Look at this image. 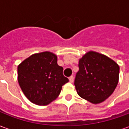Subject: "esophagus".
<instances>
[{"label": "esophagus", "mask_w": 129, "mask_h": 129, "mask_svg": "<svg viewBox=\"0 0 129 129\" xmlns=\"http://www.w3.org/2000/svg\"><path fill=\"white\" fill-rule=\"evenodd\" d=\"M69 81H70V83H73V81H74V77H73V76H70V77H69Z\"/></svg>", "instance_id": "1"}]
</instances>
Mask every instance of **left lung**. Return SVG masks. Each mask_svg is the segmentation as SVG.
Returning <instances> with one entry per match:
<instances>
[{
	"label": "left lung",
	"instance_id": "left-lung-1",
	"mask_svg": "<svg viewBox=\"0 0 129 129\" xmlns=\"http://www.w3.org/2000/svg\"><path fill=\"white\" fill-rule=\"evenodd\" d=\"M75 86L77 94L92 104L110 97L119 81V65L104 54L89 51L79 60Z\"/></svg>",
	"mask_w": 129,
	"mask_h": 129
}]
</instances>
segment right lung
Returning a JSON list of instances; mask_svg holds the SVG:
<instances>
[{"instance_id":"1","label":"right lung","mask_w":129,"mask_h":129,"mask_svg":"<svg viewBox=\"0 0 129 129\" xmlns=\"http://www.w3.org/2000/svg\"><path fill=\"white\" fill-rule=\"evenodd\" d=\"M57 56L51 52L33 54L18 66V81L25 97L35 104L45 106L56 100L68 82Z\"/></svg>"}]
</instances>
